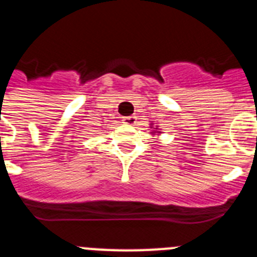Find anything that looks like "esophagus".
Segmentation results:
<instances>
[{"mask_svg": "<svg viewBox=\"0 0 257 257\" xmlns=\"http://www.w3.org/2000/svg\"><path fill=\"white\" fill-rule=\"evenodd\" d=\"M123 121L126 124H130V126H136L138 123V117L136 115H130V117H124Z\"/></svg>", "mask_w": 257, "mask_h": 257, "instance_id": "obj_1", "label": "esophagus"}]
</instances>
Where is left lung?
I'll list each match as a JSON object with an SVG mask.
<instances>
[{"mask_svg": "<svg viewBox=\"0 0 257 257\" xmlns=\"http://www.w3.org/2000/svg\"><path fill=\"white\" fill-rule=\"evenodd\" d=\"M151 128H154V130L152 131V134H153V135H160V134H161V130L158 128V126L154 127L153 123H151Z\"/></svg>", "mask_w": 257, "mask_h": 257, "instance_id": "8db88e82", "label": "left lung"}]
</instances>
